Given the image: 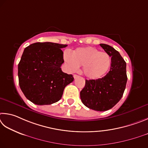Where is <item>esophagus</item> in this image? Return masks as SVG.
Returning <instances> with one entry per match:
<instances>
[{
  "instance_id": "esophagus-1",
  "label": "esophagus",
  "mask_w": 148,
  "mask_h": 148,
  "mask_svg": "<svg viewBox=\"0 0 148 148\" xmlns=\"http://www.w3.org/2000/svg\"><path fill=\"white\" fill-rule=\"evenodd\" d=\"M73 77H74V79H77V77H79V75H76V74H74Z\"/></svg>"
}]
</instances>
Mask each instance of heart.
Instances as JSON below:
<instances>
[{
	"mask_svg": "<svg viewBox=\"0 0 148 148\" xmlns=\"http://www.w3.org/2000/svg\"><path fill=\"white\" fill-rule=\"evenodd\" d=\"M64 59L71 71H75L82 66V72L88 79L97 80L103 78L111 65V58L106 52L93 47L77 48L72 52L65 53Z\"/></svg>",
	"mask_w": 148,
	"mask_h": 148,
	"instance_id": "b5f03b06",
	"label": "heart"
}]
</instances>
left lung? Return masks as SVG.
Instances as JSON below:
<instances>
[{
	"instance_id": "left-lung-1",
	"label": "left lung",
	"mask_w": 148,
	"mask_h": 148,
	"mask_svg": "<svg viewBox=\"0 0 148 148\" xmlns=\"http://www.w3.org/2000/svg\"><path fill=\"white\" fill-rule=\"evenodd\" d=\"M99 45L111 57L110 71L101 79L86 80L80 96L82 103L88 108L106 111L115 106L122 97L127 77L126 62L119 52L107 44Z\"/></svg>"
}]
</instances>
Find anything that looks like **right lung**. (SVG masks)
<instances>
[{
	"label": "right lung",
	"instance_id": "add662e5",
	"mask_svg": "<svg viewBox=\"0 0 148 148\" xmlns=\"http://www.w3.org/2000/svg\"><path fill=\"white\" fill-rule=\"evenodd\" d=\"M67 46L38 42L25 49L18 64V77L21 90L31 102L45 105L58 101L65 87L73 81L72 75L60 67L64 62L61 49Z\"/></svg>",
	"mask_w": 148,
	"mask_h": 148
}]
</instances>
